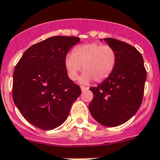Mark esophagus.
<instances>
[{
  "label": "esophagus",
  "instance_id": "1",
  "mask_svg": "<svg viewBox=\"0 0 160 160\" xmlns=\"http://www.w3.org/2000/svg\"><path fill=\"white\" fill-rule=\"evenodd\" d=\"M88 89V88L87 87H84V86H81V91L82 92H85Z\"/></svg>",
  "mask_w": 160,
  "mask_h": 160
}]
</instances>
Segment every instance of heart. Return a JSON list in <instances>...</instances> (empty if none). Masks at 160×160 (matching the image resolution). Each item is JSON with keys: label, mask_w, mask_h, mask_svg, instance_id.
Returning <instances> with one entry per match:
<instances>
[{"label": "heart", "mask_w": 160, "mask_h": 160, "mask_svg": "<svg viewBox=\"0 0 160 160\" xmlns=\"http://www.w3.org/2000/svg\"><path fill=\"white\" fill-rule=\"evenodd\" d=\"M117 53L109 45L88 43L76 47L72 55L65 59V68L69 78L76 80L82 70L80 82L89 84L92 80L97 83L106 80L114 70Z\"/></svg>", "instance_id": "1"}]
</instances>
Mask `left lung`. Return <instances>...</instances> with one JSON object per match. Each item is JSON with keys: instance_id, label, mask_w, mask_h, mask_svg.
Segmentation results:
<instances>
[{"instance_id": "1", "label": "left lung", "mask_w": 160, "mask_h": 160, "mask_svg": "<svg viewBox=\"0 0 160 160\" xmlns=\"http://www.w3.org/2000/svg\"><path fill=\"white\" fill-rule=\"evenodd\" d=\"M104 40L116 51V66L106 80L90 88L93 98L88 109L100 124L114 127L130 120L141 106L147 71L135 47L115 38Z\"/></svg>"}]
</instances>
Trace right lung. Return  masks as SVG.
Instances as JSON below:
<instances>
[{
  "instance_id": "obj_1",
  "label": "right lung",
  "mask_w": 160,
  "mask_h": 160,
  "mask_svg": "<svg viewBox=\"0 0 160 160\" xmlns=\"http://www.w3.org/2000/svg\"><path fill=\"white\" fill-rule=\"evenodd\" d=\"M78 42V37H51L31 46L17 63L13 99L33 126L50 130L62 125L81 93L65 68L67 54Z\"/></svg>"
}]
</instances>
